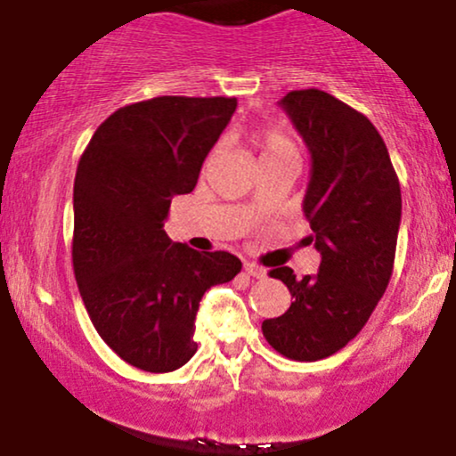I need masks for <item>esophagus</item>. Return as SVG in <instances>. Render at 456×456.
Listing matches in <instances>:
<instances>
[{"mask_svg": "<svg viewBox=\"0 0 456 456\" xmlns=\"http://www.w3.org/2000/svg\"><path fill=\"white\" fill-rule=\"evenodd\" d=\"M244 270H246V274L253 276V279H264V276H265V270L261 268V265L253 264V261H246Z\"/></svg>", "mask_w": 456, "mask_h": 456, "instance_id": "34e87169", "label": "esophagus"}]
</instances>
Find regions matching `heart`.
<instances>
[{"label": "heart", "instance_id": "1", "mask_svg": "<svg viewBox=\"0 0 456 456\" xmlns=\"http://www.w3.org/2000/svg\"><path fill=\"white\" fill-rule=\"evenodd\" d=\"M255 145L261 151V159L282 154V151H296V145L291 143V139L276 128H265L255 134Z\"/></svg>", "mask_w": 456, "mask_h": 456}]
</instances>
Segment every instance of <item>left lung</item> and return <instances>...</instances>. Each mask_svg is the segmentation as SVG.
Segmentation results:
<instances>
[{
    "label": "left lung",
    "instance_id": "8db88e82",
    "mask_svg": "<svg viewBox=\"0 0 456 456\" xmlns=\"http://www.w3.org/2000/svg\"><path fill=\"white\" fill-rule=\"evenodd\" d=\"M313 159L305 195L315 276L270 270L289 289V308L261 323L281 355L315 362L343 349L369 322L395 268L401 184L370 119L328 92L294 90L281 101Z\"/></svg>",
    "mask_w": 456,
    "mask_h": 456
}]
</instances>
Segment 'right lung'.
Masks as SVG:
<instances>
[{
	"label": "right lung",
	"instance_id": "add662e5",
	"mask_svg": "<svg viewBox=\"0 0 456 456\" xmlns=\"http://www.w3.org/2000/svg\"><path fill=\"white\" fill-rule=\"evenodd\" d=\"M235 98L159 96L118 109L98 126L75 177L72 268L94 328L124 362L180 369L197 352L203 294L242 261L171 242V199L197 186Z\"/></svg>",
	"mask_w": 456,
	"mask_h": 456
}]
</instances>
